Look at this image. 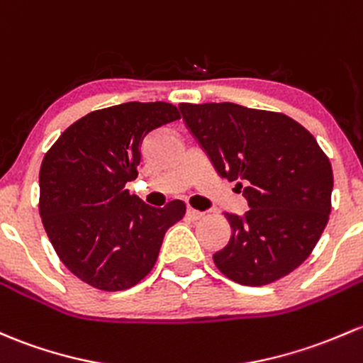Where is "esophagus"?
<instances>
[{"label":"esophagus","instance_id":"obj_1","mask_svg":"<svg viewBox=\"0 0 363 363\" xmlns=\"http://www.w3.org/2000/svg\"><path fill=\"white\" fill-rule=\"evenodd\" d=\"M186 216H188L189 219H193V220H198V219H201V217L205 216V212H200V211H196V208H193V207H188V211H186Z\"/></svg>","mask_w":363,"mask_h":363}]
</instances>
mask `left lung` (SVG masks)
Instances as JSON below:
<instances>
[{"instance_id":"obj_1","label":"left lung","mask_w":363,"mask_h":363,"mask_svg":"<svg viewBox=\"0 0 363 363\" xmlns=\"http://www.w3.org/2000/svg\"><path fill=\"white\" fill-rule=\"evenodd\" d=\"M186 125L249 211L224 213L231 236L213 254L236 284H273L303 264L330 213L333 167L315 137L287 114L233 102L179 104Z\"/></svg>"}]
</instances>
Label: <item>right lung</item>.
I'll return each mask as SVG.
<instances>
[{
  "instance_id": "add662e5",
  "label": "right lung",
  "mask_w": 363,
  "mask_h": 363,
  "mask_svg": "<svg viewBox=\"0 0 363 363\" xmlns=\"http://www.w3.org/2000/svg\"><path fill=\"white\" fill-rule=\"evenodd\" d=\"M181 118L169 102H125L97 109L67 127L40 169V216L60 261L106 292L130 289L155 266L163 236L186 213L128 193L146 135Z\"/></svg>"
}]
</instances>
